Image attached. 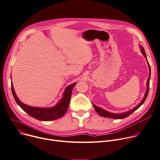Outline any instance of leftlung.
I'll use <instances>...</instances> for the list:
<instances>
[{"instance_id":"1","label":"left lung","mask_w":160,"mask_h":160,"mask_svg":"<svg viewBox=\"0 0 160 160\" xmlns=\"http://www.w3.org/2000/svg\"><path fill=\"white\" fill-rule=\"evenodd\" d=\"M140 50H141V52L142 53V54L143 55V56L145 57V58H146V60H147V57H146V52H145V50L143 48V47L142 46H140ZM147 62H148V66H149V77H148V79L147 80V90H146V93H145V95H144V97L143 98V99L142 100L141 102L137 106L135 107V108H133V109L130 110L126 112H124V113H111V112H107L105 110H103L102 108H101L98 107H97L96 105H95L93 103H92V105L95 109V110L97 112V113L101 115L102 116V117H104V118H112V119H124V118H126L127 117H128L129 115H130L131 114H132L133 112H135L137 109H138L143 103L144 101H146L147 97H148V93H149V80H150V77H151V67H150V65L147 60Z\"/></svg>"}]
</instances>
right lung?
Wrapping results in <instances>:
<instances>
[{"label":"right lung","instance_id":"right-lung-1","mask_svg":"<svg viewBox=\"0 0 160 160\" xmlns=\"http://www.w3.org/2000/svg\"><path fill=\"white\" fill-rule=\"evenodd\" d=\"M76 83H74L68 86L63 94V98L55 106L52 108L33 107L23 103L17 96L13 89L12 82L11 91L16 102L26 113L36 119L42 121H49L59 119L65 114L70 103L72 88H74Z\"/></svg>","mask_w":160,"mask_h":160}]
</instances>
